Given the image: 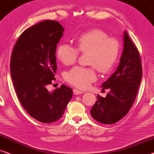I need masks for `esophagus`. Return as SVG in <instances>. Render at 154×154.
I'll return each instance as SVG.
<instances>
[{
  "label": "esophagus",
  "mask_w": 154,
  "mask_h": 154,
  "mask_svg": "<svg viewBox=\"0 0 154 154\" xmlns=\"http://www.w3.org/2000/svg\"><path fill=\"white\" fill-rule=\"evenodd\" d=\"M73 92H74V94H75V95H79V94H83V91H79V90L77 89H73Z\"/></svg>",
  "instance_id": "1"
}]
</instances>
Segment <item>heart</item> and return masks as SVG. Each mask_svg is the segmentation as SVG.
<instances>
[{
	"label": "heart",
	"mask_w": 154,
	"mask_h": 154,
	"mask_svg": "<svg viewBox=\"0 0 154 154\" xmlns=\"http://www.w3.org/2000/svg\"><path fill=\"white\" fill-rule=\"evenodd\" d=\"M75 43L76 48L67 44H60L57 47L56 57L63 64L75 63L79 52L89 53V64L96 67L100 72L108 73L113 68L120 52V44L116 38L108 37L101 29H94L79 35ZM65 79L77 87L86 89L96 80L95 68L75 67L66 73Z\"/></svg>",
	"instance_id": "obj_1"
}]
</instances>
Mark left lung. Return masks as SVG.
<instances>
[{
    "instance_id": "left-lung-1",
    "label": "left lung",
    "mask_w": 154,
    "mask_h": 154,
    "mask_svg": "<svg viewBox=\"0 0 154 154\" xmlns=\"http://www.w3.org/2000/svg\"><path fill=\"white\" fill-rule=\"evenodd\" d=\"M124 46L116 72L102 84V89H109L105 98L97 95V101L90 110L96 121L113 124L122 119L132 107L142 77L139 51L129 37L123 34Z\"/></svg>"
}]
</instances>
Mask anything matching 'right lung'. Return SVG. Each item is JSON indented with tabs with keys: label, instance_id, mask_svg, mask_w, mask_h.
<instances>
[{
	"label": "right lung",
	"instance_id": "add662e5",
	"mask_svg": "<svg viewBox=\"0 0 154 154\" xmlns=\"http://www.w3.org/2000/svg\"><path fill=\"white\" fill-rule=\"evenodd\" d=\"M63 32L57 21L39 22L22 33L12 53L10 74L17 97L26 111L44 123L62 118L72 97L64 85L52 92L46 88L55 79L56 50Z\"/></svg>",
	"mask_w": 154,
	"mask_h": 154
}]
</instances>
